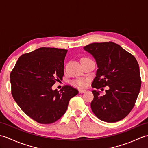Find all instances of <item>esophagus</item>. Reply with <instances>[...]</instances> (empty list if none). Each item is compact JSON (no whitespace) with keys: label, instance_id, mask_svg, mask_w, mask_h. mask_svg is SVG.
Here are the masks:
<instances>
[{"label":"esophagus","instance_id":"1","mask_svg":"<svg viewBox=\"0 0 148 148\" xmlns=\"http://www.w3.org/2000/svg\"><path fill=\"white\" fill-rule=\"evenodd\" d=\"M86 92V90H84V89H79V93H84V92Z\"/></svg>","mask_w":148,"mask_h":148}]
</instances>
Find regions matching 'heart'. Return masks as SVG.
Masks as SVG:
<instances>
[{
    "instance_id": "1",
    "label": "heart",
    "mask_w": 148,
    "mask_h": 148,
    "mask_svg": "<svg viewBox=\"0 0 148 148\" xmlns=\"http://www.w3.org/2000/svg\"><path fill=\"white\" fill-rule=\"evenodd\" d=\"M84 58H83L82 59H84ZM73 84L74 85L76 86H80V87H83L85 86V82H84V81L82 79H76L74 81Z\"/></svg>"
}]
</instances>
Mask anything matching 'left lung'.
I'll list each match as a JSON object with an SVG mask.
<instances>
[{
    "label": "left lung",
    "mask_w": 148,
    "mask_h": 148,
    "mask_svg": "<svg viewBox=\"0 0 148 148\" xmlns=\"http://www.w3.org/2000/svg\"><path fill=\"white\" fill-rule=\"evenodd\" d=\"M83 48L93 55L98 67L92 86L97 89L109 87L103 96L99 91H92L94 98L90 106L93 112L106 122L121 120L134 108L140 90L137 60L112 42H94Z\"/></svg>",
    "instance_id": "obj_1"
}]
</instances>
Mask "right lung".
<instances>
[{"instance_id":"add662e5","label":"right lung","mask_w":148,"mask_h":148,"mask_svg":"<svg viewBox=\"0 0 148 148\" xmlns=\"http://www.w3.org/2000/svg\"><path fill=\"white\" fill-rule=\"evenodd\" d=\"M67 49L40 48L18 58L10 74L11 93L25 114L41 124L54 123L64 115L69 100L78 93L65 85L53 90L64 75Z\"/></svg>"}]
</instances>
